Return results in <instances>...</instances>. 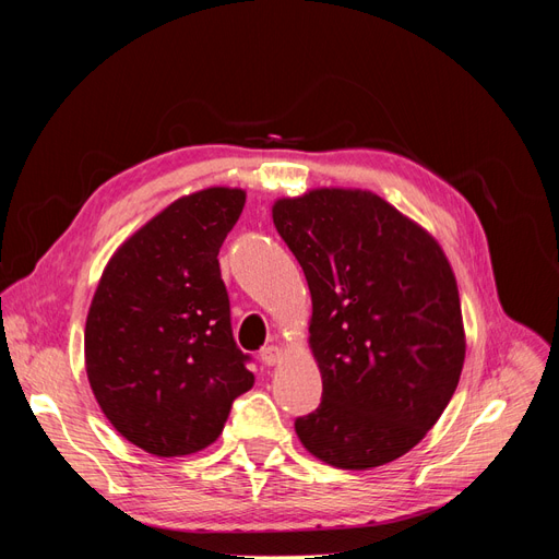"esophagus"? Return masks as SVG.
<instances>
[{
	"label": "esophagus",
	"mask_w": 559,
	"mask_h": 559,
	"mask_svg": "<svg viewBox=\"0 0 559 559\" xmlns=\"http://www.w3.org/2000/svg\"><path fill=\"white\" fill-rule=\"evenodd\" d=\"M282 359H284V352L277 345H267L261 349V361L265 366H277Z\"/></svg>",
	"instance_id": "obj_1"
}]
</instances>
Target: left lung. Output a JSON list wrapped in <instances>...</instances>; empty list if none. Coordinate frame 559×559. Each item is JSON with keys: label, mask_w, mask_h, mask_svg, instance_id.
Segmentation results:
<instances>
[{"label": "left lung", "mask_w": 559, "mask_h": 559, "mask_svg": "<svg viewBox=\"0 0 559 559\" xmlns=\"http://www.w3.org/2000/svg\"><path fill=\"white\" fill-rule=\"evenodd\" d=\"M273 222L306 273L321 403L302 448L366 471L413 450L443 415L466 357L452 265L433 235L373 191L277 198Z\"/></svg>", "instance_id": "8db88e82"}]
</instances>
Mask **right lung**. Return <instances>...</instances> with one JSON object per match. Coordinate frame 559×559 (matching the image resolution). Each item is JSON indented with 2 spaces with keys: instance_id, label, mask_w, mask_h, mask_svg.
Here are the masks:
<instances>
[{
  "instance_id": "right-lung-1",
  "label": "right lung",
  "mask_w": 559,
  "mask_h": 559,
  "mask_svg": "<svg viewBox=\"0 0 559 559\" xmlns=\"http://www.w3.org/2000/svg\"><path fill=\"white\" fill-rule=\"evenodd\" d=\"M245 200L230 186L177 198L97 282L83 335L88 382L111 427L148 454L205 450L253 386L216 259Z\"/></svg>"
}]
</instances>
